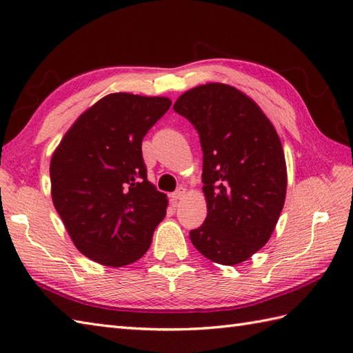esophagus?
Wrapping results in <instances>:
<instances>
[{
  "mask_svg": "<svg viewBox=\"0 0 353 353\" xmlns=\"http://www.w3.org/2000/svg\"><path fill=\"white\" fill-rule=\"evenodd\" d=\"M185 196H186V188L181 186V188L172 194V200H182V199H185Z\"/></svg>",
  "mask_w": 353,
  "mask_h": 353,
  "instance_id": "1",
  "label": "esophagus"
}]
</instances>
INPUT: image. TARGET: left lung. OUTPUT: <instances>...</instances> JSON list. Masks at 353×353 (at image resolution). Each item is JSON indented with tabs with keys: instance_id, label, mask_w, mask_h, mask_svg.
<instances>
[{
	"instance_id": "1",
	"label": "left lung",
	"mask_w": 353,
	"mask_h": 353,
	"mask_svg": "<svg viewBox=\"0 0 353 353\" xmlns=\"http://www.w3.org/2000/svg\"><path fill=\"white\" fill-rule=\"evenodd\" d=\"M172 109L194 124L203 150L208 215L191 243L216 264H241L267 244L285 203L279 134L249 95L226 83L192 88Z\"/></svg>"
}]
</instances>
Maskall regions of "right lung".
<instances>
[{
  "mask_svg": "<svg viewBox=\"0 0 353 353\" xmlns=\"http://www.w3.org/2000/svg\"><path fill=\"white\" fill-rule=\"evenodd\" d=\"M167 97L115 92L86 109L50 162L51 199L77 250L106 267L144 256L168 199L147 181L142 138Z\"/></svg>",
  "mask_w": 353,
  "mask_h": 353,
  "instance_id": "right-lung-1",
  "label": "right lung"
}]
</instances>
